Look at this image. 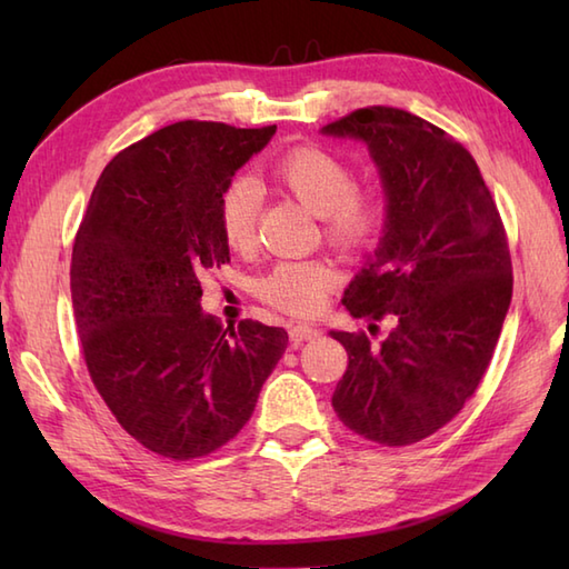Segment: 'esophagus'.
Here are the masks:
<instances>
[{"instance_id": "1", "label": "esophagus", "mask_w": 569, "mask_h": 569, "mask_svg": "<svg viewBox=\"0 0 569 569\" xmlns=\"http://www.w3.org/2000/svg\"><path fill=\"white\" fill-rule=\"evenodd\" d=\"M320 335L318 328H312V325H291V330H288V337H291L293 345H300V342H308V340H316V337Z\"/></svg>"}]
</instances>
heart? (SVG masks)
<instances>
[{
	"instance_id": "heart-1",
	"label": "heart",
	"mask_w": 569,
	"mask_h": 569,
	"mask_svg": "<svg viewBox=\"0 0 569 569\" xmlns=\"http://www.w3.org/2000/svg\"><path fill=\"white\" fill-rule=\"evenodd\" d=\"M276 186L291 192L322 220L325 239L342 251L365 249L381 227V204L369 190L355 186V173L342 159L318 147H298L271 168ZM259 192L247 178L232 180L220 196L217 217L232 249H249L257 229ZM337 286L335 266L322 259L281 261L261 278L259 296L288 316L312 318Z\"/></svg>"
}]
</instances>
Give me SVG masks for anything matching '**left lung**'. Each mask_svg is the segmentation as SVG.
<instances>
[{"label":"left lung","instance_id":"1","mask_svg":"<svg viewBox=\"0 0 569 569\" xmlns=\"http://www.w3.org/2000/svg\"><path fill=\"white\" fill-rule=\"evenodd\" d=\"M322 131L365 141L386 192L379 249L342 303L396 320L379 345L330 332L349 357L335 413L371 442L413 445L465 408L489 367L513 293L506 229L471 153L426 119L365 107Z\"/></svg>","mask_w":569,"mask_h":569}]
</instances>
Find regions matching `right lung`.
<instances>
[{
  "mask_svg": "<svg viewBox=\"0 0 569 569\" xmlns=\"http://www.w3.org/2000/svg\"><path fill=\"white\" fill-rule=\"evenodd\" d=\"M276 127L176 122L104 166L72 244L82 357L119 426L147 450L196 459L247 426L288 332L222 328L200 278L229 261L217 204Z\"/></svg>",
  "mask_w": 569,
  "mask_h": 569,
  "instance_id": "1",
  "label": "right lung"
}]
</instances>
